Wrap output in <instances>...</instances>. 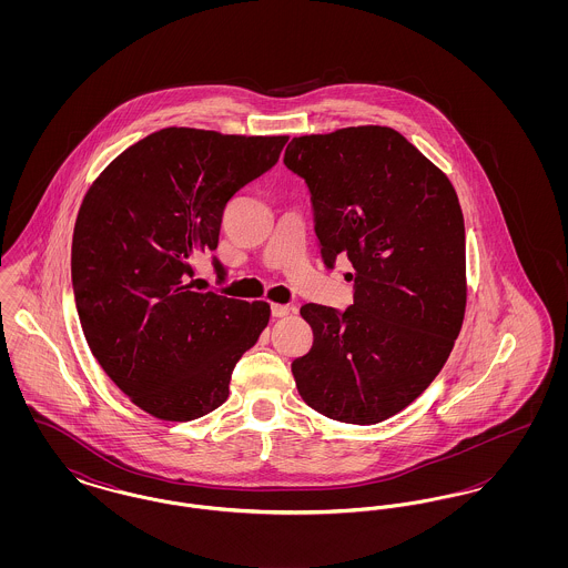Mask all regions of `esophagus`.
I'll list each match as a JSON object with an SVG mask.
<instances>
[{
    "label": "esophagus",
    "mask_w": 568,
    "mask_h": 568,
    "mask_svg": "<svg viewBox=\"0 0 568 568\" xmlns=\"http://www.w3.org/2000/svg\"><path fill=\"white\" fill-rule=\"evenodd\" d=\"M296 313V306H287V304H272V317H287Z\"/></svg>",
    "instance_id": "1"
}]
</instances>
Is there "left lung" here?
I'll use <instances>...</instances> for the list:
<instances>
[{"label":"left lung","mask_w":568,"mask_h":568,"mask_svg":"<svg viewBox=\"0 0 568 568\" xmlns=\"http://www.w3.org/2000/svg\"><path fill=\"white\" fill-rule=\"evenodd\" d=\"M285 165L313 195L327 268L352 262L353 304H304L311 352L292 362L302 400L371 426L410 405L445 366L466 311L458 193L405 135L385 125L297 135Z\"/></svg>","instance_id":"8db88e82"}]
</instances>
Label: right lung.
Instances as JSON below:
<instances>
[{
  "mask_svg": "<svg viewBox=\"0 0 568 568\" xmlns=\"http://www.w3.org/2000/svg\"><path fill=\"white\" fill-rule=\"evenodd\" d=\"M287 140L165 128L84 193L72 239L82 332L112 383L158 419L191 422L223 405L236 362L268 325V302L197 294L189 278L193 260L215 251L232 195L271 170Z\"/></svg>",
  "mask_w": 568,
  "mask_h": 568,
  "instance_id": "right-lung-1",
  "label": "right lung"
}]
</instances>
